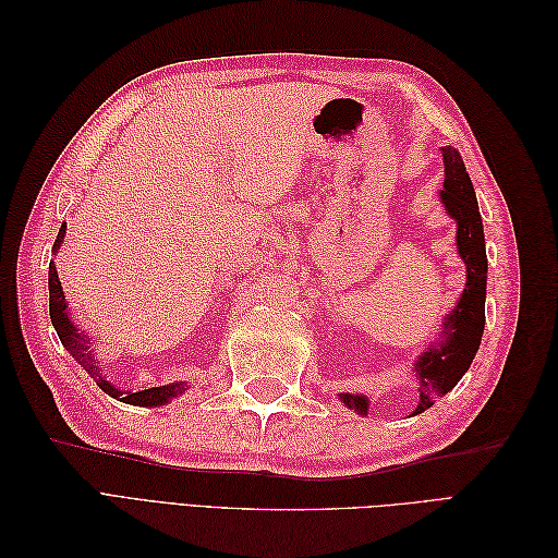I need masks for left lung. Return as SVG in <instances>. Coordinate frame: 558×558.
<instances>
[{
  "label": "left lung",
  "mask_w": 558,
  "mask_h": 558,
  "mask_svg": "<svg viewBox=\"0 0 558 558\" xmlns=\"http://www.w3.org/2000/svg\"><path fill=\"white\" fill-rule=\"evenodd\" d=\"M442 158L445 189L440 191V199L447 214L456 221V248L465 263V289L445 318L440 342L430 344L414 363L418 379V404L414 414L426 412L435 398L449 393L468 373L480 349L486 318V248L475 189H472L459 150L453 146H442ZM340 400L359 414H367L369 400L365 396L340 393Z\"/></svg>",
  "instance_id": "obj_1"
}]
</instances>
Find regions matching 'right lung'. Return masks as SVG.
<instances>
[{
    "instance_id": "1",
    "label": "right lung",
    "mask_w": 558,
    "mask_h": 558,
    "mask_svg": "<svg viewBox=\"0 0 558 558\" xmlns=\"http://www.w3.org/2000/svg\"><path fill=\"white\" fill-rule=\"evenodd\" d=\"M64 230L66 226L60 228L58 240L53 244V253H58L62 240H64ZM48 310H50V320H53V328L60 337L62 347L72 353V359L86 369V373L97 381V386L102 388L105 393H109L116 400H123L128 404H140V408H160V404H167L172 398L185 393L183 381L177 384H167V386H150V388H140V391H121V388L113 386L111 381H107V377H102V367L97 365L95 353L90 351V337L86 332H78V328L74 326V320L66 312V302H64V293L62 286L58 279V269L56 263L50 260L48 265Z\"/></svg>"
}]
</instances>
